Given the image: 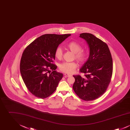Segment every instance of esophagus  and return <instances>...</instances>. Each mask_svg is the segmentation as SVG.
I'll use <instances>...</instances> for the list:
<instances>
[{
    "label": "esophagus",
    "mask_w": 130,
    "mask_h": 130,
    "mask_svg": "<svg viewBox=\"0 0 130 130\" xmlns=\"http://www.w3.org/2000/svg\"><path fill=\"white\" fill-rule=\"evenodd\" d=\"M64 76H65V77H69V76H71V75L68 74H64Z\"/></svg>",
    "instance_id": "obj_1"
}]
</instances>
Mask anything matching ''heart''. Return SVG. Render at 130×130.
<instances>
[{"mask_svg": "<svg viewBox=\"0 0 130 130\" xmlns=\"http://www.w3.org/2000/svg\"><path fill=\"white\" fill-rule=\"evenodd\" d=\"M67 47L72 52L74 53V58L81 63L84 62L86 59L87 53L82 49L80 45L75 41H71L67 44ZM55 56L58 59H61L63 56V50L61 47H57L55 51ZM77 67V64L75 62H65L59 65L60 70L67 74L73 73Z\"/></svg>", "mask_w": 130, "mask_h": 130, "instance_id": "1", "label": "heart"}]
</instances>
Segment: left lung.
Returning <instances> with one entry per match:
<instances>
[{"label": "left lung", "mask_w": 130, "mask_h": 130, "mask_svg": "<svg viewBox=\"0 0 130 130\" xmlns=\"http://www.w3.org/2000/svg\"><path fill=\"white\" fill-rule=\"evenodd\" d=\"M90 48V55L80 69L84 77L74 75L73 88L74 93L84 101L98 99L106 91L112 74L113 63L111 54L107 44L90 33H82Z\"/></svg>", "instance_id": "left-lung-1"}]
</instances>
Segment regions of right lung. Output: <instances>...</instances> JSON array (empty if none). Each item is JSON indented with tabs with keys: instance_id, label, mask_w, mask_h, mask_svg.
Returning a JSON list of instances; mask_svg holds the SVG:
<instances>
[{
	"instance_id": "1",
	"label": "right lung",
	"mask_w": 130,
	"mask_h": 130,
	"mask_svg": "<svg viewBox=\"0 0 130 130\" xmlns=\"http://www.w3.org/2000/svg\"><path fill=\"white\" fill-rule=\"evenodd\" d=\"M71 35L45 34L24 50L20 63V73L29 91L37 98L43 99L53 94L62 79L63 74L56 71L55 53L58 45Z\"/></svg>"
}]
</instances>
